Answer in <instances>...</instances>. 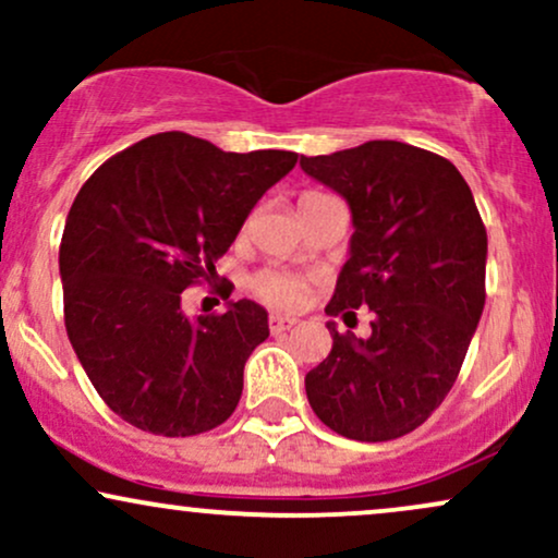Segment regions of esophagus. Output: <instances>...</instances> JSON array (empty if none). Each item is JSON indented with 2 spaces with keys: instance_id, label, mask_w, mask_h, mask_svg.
I'll return each mask as SVG.
<instances>
[{
  "instance_id": "obj_1",
  "label": "esophagus",
  "mask_w": 558,
  "mask_h": 558,
  "mask_svg": "<svg viewBox=\"0 0 558 558\" xmlns=\"http://www.w3.org/2000/svg\"><path fill=\"white\" fill-rule=\"evenodd\" d=\"M293 325H296V319H293V317H288V315H270V330H272V336H278V332L291 330Z\"/></svg>"
}]
</instances>
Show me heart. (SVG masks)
I'll use <instances>...</instances> for the list:
<instances>
[{"label":"heart","instance_id":"heart-1","mask_svg":"<svg viewBox=\"0 0 558 558\" xmlns=\"http://www.w3.org/2000/svg\"><path fill=\"white\" fill-rule=\"evenodd\" d=\"M257 291L262 299L275 306H296L304 299V283L280 272H262L257 278Z\"/></svg>","mask_w":558,"mask_h":558}]
</instances>
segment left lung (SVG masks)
I'll use <instances>...</instances> for the list:
<instances>
[{
	"label": "left lung",
	"instance_id": "1",
	"mask_svg": "<svg viewBox=\"0 0 558 558\" xmlns=\"http://www.w3.org/2000/svg\"><path fill=\"white\" fill-rule=\"evenodd\" d=\"M299 165L345 198L354 226L325 312H373L369 338L328 319L332 349L306 373V399L343 438H401L462 369L485 306L488 233L462 172L433 151L367 141Z\"/></svg>",
	"mask_w": 558,
	"mask_h": 558
}]
</instances>
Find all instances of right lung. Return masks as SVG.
<instances>
[{
  "instance_id": "1",
  "label": "right lung",
  "mask_w": 558,
  "mask_h": 558,
  "mask_svg": "<svg viewBox=\"0 0 558 558\" xmlns=\"http://www.w3.org/2000/svg\"><path fill=\"white\" fill-rule=\"evenodd\" d=\"M293 151H222L157 133L107 159L65 220V328L96 393L138 430L207 433L239 407L243 364L270 336L257 301L189 317L183 291L215 270Z\"/></svg>"
}]
</instances>
